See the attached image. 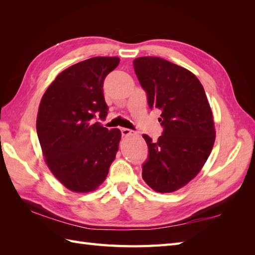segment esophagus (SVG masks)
<instances>
[{
    "label": "esophagus",
    "mask_w": 255,
    "mask_h": 255,
    "mask_svg": "<svg viewBox=\"0 0 255 255\" xmlns=\"http://www.w3.org/2000/svg\"><path fill=\"white\" fill-rule=\"evenodd\" d=\"M121 130H122V134L125 137H128V136H131V134H134L133 131L130 130V129H128V128H122Z\"/></svg>",
    "instance_id": "34e87169"
}]
</instances>
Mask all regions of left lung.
I'll return each instance as SVG.
<instances>
[{
	"label": "left lung",
	"instance_id": "1",
	"mask_svg": "<svg viewBox=\"0 0 255 255\" xmlns=\"http://www.w3.org/2000/svg\"><path fill=\"white\" fill-rule=\"evenodd\" d=\"M133 69L163 127L158 141L142 134L148 145L142 178L155 192H174L208 159L215 142L213 113L203 85L188 70L159 57L134 59Z\"/></svg>",
	"mask_w": 255,
	"mask_h": 255
}]
</instances>
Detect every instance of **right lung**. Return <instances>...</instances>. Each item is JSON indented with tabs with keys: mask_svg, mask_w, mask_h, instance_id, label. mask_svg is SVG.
<instances>
[{
	"mask_svg": "<svg viewBox=\"0 0 255 255\" xmlns=\"http://www.w3.org/2000/svg\"><path fill=\"white\" fill-rule=\"evenodd\" d=\"M118 63L117 57H94L73 64L41 99L36 128L42 153L52 174L73 192L96 189L115 160L121 130L93 119L107 116L103 83Z\"/></svg>",
	"mask_w": 255,
	"mask_h": 255,
	"instance_id": "right-lung-1",
	"label": "right lung"
}]
</instances>
